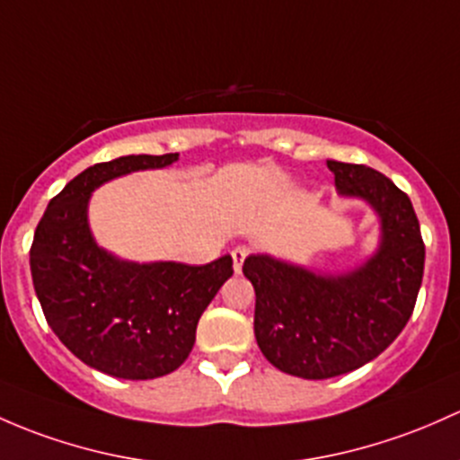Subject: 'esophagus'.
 Returning <instances> with one entry per match:
<instances>
[{"label":"esophagus","instance_id":"obj_1","mask_svg":"<svg viewBox=\"0 0 460 460\" xmlns=\"http://www.w3.org/2000/svg\"><path fill=\"white\" fill-rule=\"evenodd\" d=\"M249 253H251L249 246H244V244L235 246V249L231 251V258H234V269H235V273H240V270H243V264H244L246 255H249Z\"/></svg>","mask_w":460,"mask_h":460}]
</instances>
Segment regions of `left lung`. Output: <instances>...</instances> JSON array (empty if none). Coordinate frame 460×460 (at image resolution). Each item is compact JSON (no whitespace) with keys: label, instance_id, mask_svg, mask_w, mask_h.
Returning a JSON list of instances; mask_svg holds the SVG:
<instances>
[{"label":"left lung","instance_id":"1","mask_svg":"<svg viewBox=\"0 0 460 460\" xmlns=\"http://www.w3.org/2000/svg\"><path fill=\"white\" fill-rule=\"evenodd\" d=\"M341 196L361 198L381 220L379 249L359 269L322 275L270 255H249L253 331L270 364L302 379L361 368L399 337L417 304L425 244L412 202L376 169L326 161Z\"/></svg>","mask_w":460,"mask_h":460}]
</instances>
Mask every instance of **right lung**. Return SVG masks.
I'll list each match as a JSON object with an SVG mask.
<instances>
[{
    "label": "right lung",
    "instance_id": "right-lung-1",
    "mask_svg": "<svg viewBox=\"0 0 460 460\" xmlns=\"http://www.w3.org/2000/svg\"><path fill=\"white\" fill-rule=\"evenodd\" d=\"M178 161L120 156L72 178L48 205L31 246V273L48 326L90 368L119 379H156L190 357L205 308L234 275L222 255L205 267L128 262L92 238V191L112 178Z\"/></svg>",
    "mask_w": 460,
    "mask_h": 460
}]
</instances>
